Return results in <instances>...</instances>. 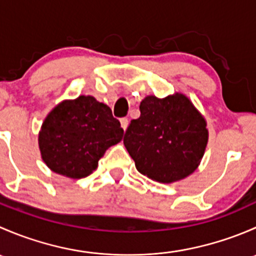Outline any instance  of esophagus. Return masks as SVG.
I'll return each instance as SVG.
<instances>
[{
    "mask_svg": "<svg viewBox=\"0 0 256 256\" xmlns=\"http://www.w3.org/2000/svg\"><path fill=\"white\" fill-rule=\"evenodd\" d=\"M120 124H121V128H124V130H126L128 126V118H120Z\"/></svg>",
    "mask_w": 256,
    "mask_h": 256,
    "instance_id": "esophagus-1",
    "label": "esophagus"
}]
</instances>
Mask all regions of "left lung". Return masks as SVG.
I'll list each match as a JSON object with an SVG mask.
<instances>
[{"instance_id": "left-lung-1", "label": "left lung", "mask_w": 256, "mask_h": 256, "mask_svg": "<svg viewBox=\"0 0 256 256\" xmlns=\"http://www.w3.org/2000/svg\"><path fill=\"white\" fill-rule=\"evenodd\" d=\"M131 120L124 144L140 174L160 183L183 180L197 170L208 142L207 122L186 95H150Z\"/></svg>"}]
</instances>
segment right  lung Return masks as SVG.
Returning <instances> with one entry per match:
<instances>
[{
    "mask_svg": "<svg viewBox=\"0 0 256 256\" xmlns=\"http://www.w3.org/2000/svg\"><path fill=\"white\" fill-rule=\"evenodd\" d=\"M120 121L94 96L64 100L46 118L38 144L40 154L56 174L73 180L96 170L105 151L122 140Z\"/></svg>",
    "mask_w": 256,
    "mask_h": 256,
    "instance_id": "add662e5",
    "label": "right lung"
}]
</instances>
